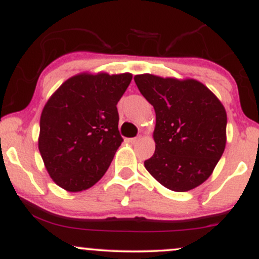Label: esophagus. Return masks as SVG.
<instances>
[{
	"mask_svg": "<svg viewBox=\"0 0 259 259\" xmlns=\"http://www.w3.org/2000/svg\"><path fill=\"white\" fill-rule=\"evenodd\" d=\"M139 141V138H132V139H127V142H130V144H135V142Z\"/></svg>",
	"mask_w": 259,
	"mask_h": 259,
	"instance_id": "obj_1",
	"label": "esophagus"
}]
</instances>
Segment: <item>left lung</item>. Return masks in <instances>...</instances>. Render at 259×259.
I'll return each instance as SVG.
<instances>
[{
	"label": "left lung",
	"mask_w": 259,
	"mask_h": 259,
	"mask_svg": "<svg viewBox=\"0 0 259 259\" xmlns=\"http://www.w3.org/2000/svg\"><path fill=\"white\" fill-rule=\"evenodd\" d=\"M134 80L156 112V150L145 160V168L171 191L185 192L200 186L225 150L224 106L195 79L140 74Z\"/></svg>",
	"instance_id": "left-lung-1"
}]
</instances>
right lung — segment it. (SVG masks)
Returning a JSON list of instances; mask_svg holds the SVG:
<instances>
[{"mask_svg": "<svg viewBox=\"0 0 259 259\" xmlns=\"http://www.w3.org/2000/svg\"><path fill=\"white\" fill-rule=\"evenodd\" d=\"M130 73H81L62 84L45 105L38 151L52 180L69 192L90 189L123 142L117 103Z\"/></svg>", "mask_w": 259, "mask_h": 259, "instance_id": "add662e5", "label": "right lung"}]
</instances>
